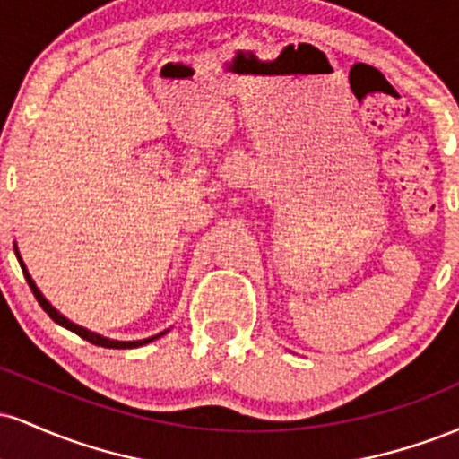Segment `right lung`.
Instances as JSON below:
<instances>
[{"instance_id": "1", "label": "right lung", "mask_w": 459, "mask_h": 459, "mask_svg": "<svg viewBox=\"0 0 459 459\" xmlns=\"http://www.w3.org/2000/svg\"><path fill=\"white\" fill-rule=\"evenodd\" d=\"M14 255H17V259H19V265H21V270H23V276H25V281H28V284H30L31 293H34L36 299H39V304H40V307H43L45 313L49 315V317L54 319L57 325H62V328H66V330L75 332V334L82 336V339L91 341L92 345L109 347V350H134V347L146 345V343H151V341L160 339V336H163V334H166V332H168V330H163V332H160V334H155V336H149V339H140V341H116V339H108V336H103V334H97V332H92V330L83 328V325H77V324H73V321H71V319H66L65 315L60 313V310L51 307V302H49V299H47V298L43 296V293H40V289L36 287V282H34V281H31V276H30L28 267H25V263H23V259H21V255H19L17 241H14Z\"/></svg>"}]
</instances>
